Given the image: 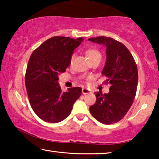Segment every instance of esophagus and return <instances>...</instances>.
Returning <instances> with one entry per match:
<instances>
[{
  "mask_svg": "<svg viewBox=\"0 0 159 159\" xmlns=\"http://www.w3.org/2000/svg\"><path fill=\"white\" fill-rule=\"evenodd\" d=\"M90 93V90L88 89H86V88H83V90H82L83 95H86V94H88Z\"/></svg>",
  "mask_w": 159,
  "mask_h": 159,
  "instance_id": "1",
  "label": "esophagus"
}]
</instances>
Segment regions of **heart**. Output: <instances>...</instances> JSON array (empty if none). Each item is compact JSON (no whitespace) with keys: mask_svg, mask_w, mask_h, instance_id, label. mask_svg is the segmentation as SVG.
I'll list each match as a JSON object with an SVG mask.
<instances>
[{"mask_svg":"<svg viewBox=\"0 0 159 159\" xmlns=\"http://www.w3.org/2000/svg\"><path fill=\"white\" fill-rule=\"evenodd\" d=\"M85 54L86 55H87V57H88V59H89L90 61L93 60H101L102 55L100 52L95 49H88L86 50ZM74 57H75V55L73 54V55L71 56V58H70V63L71 64L72 63V61H73Z\"/></svg>","mask_w":159,"mask_h":159,"instance_id":"1","label":"heart"}]
</instances>
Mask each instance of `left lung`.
<instances>
[{"mask_svg": "<svg viewBox=\"0 0 159 159\" xmlns=\"http://www.w3.org/2000/svg\"><path fill=\"white\" fill-rule=\"evenodd\" d=\"M88 41L106 47V63L102 74L107 77L109 92L95 93L97 100L90 107L93 116L104 124H113L124 117L133 103L138 83V67L131 53L122 43L99 36Z\"/></svg>", "mask_w": 159, "mask_h": 159, "instance_id": "left-lung-1", "label": "left lung"}]
</instances>
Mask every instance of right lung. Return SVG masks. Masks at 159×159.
Returning a JSON list of instances; mask_svg holds the SVG:
<instances>
[{
    "instance_id": "right-lung-1",
    "label": "right lung",
    "mask_w": 159,
    "mask_h": 159,
    "mask_svg": "<svg viewBox=\"0 0 159 159\" xmlns=\"http://www.w3.org/2000/svg\"><path fill=\"white\" fill-rule=\"evenodd\" d=\"M83 38L55 36L45 41L32 52L25 75V85L31 107L45 122L56 123L71 114L82 89L69 88L61 92L59 75L70 65V58Z\"/></svg>"
}]
</instances>
